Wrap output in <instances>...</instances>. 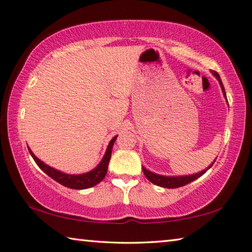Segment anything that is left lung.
I'll use <instances>...</instances> for the list:
<instances>
[{"label": "left lung", "instance_id": "obj_1", "mask_svg": "<svg viewBox=\"0 0 252 252\" xmlns=\"http://www.w3.org/2000/svg\"><path fill=\"white\" fill-rule=\"evenodd\" d=\"M213 75L216 76L217 79L219 80L220 85H221V89H222V92L225 96V99H227V95H225V91H224V88H223V84H222V81L220 79V75L217 73L216 71H212ZM215 163V162H212V164ZM212 164L209 167L208 169H210L212 167ZM207 169V170H208ZM143 170V173L144 176L147 177V179L150 182H152L153 185H157L159 187H163V188H168V189H173V188H179V187H183L188 185V183L194 181L195 179H198L207 172V170H203V171L199 172L197 174H192V176H185V177H163V176H159V174H156L151 171H149L146 168L142 167Z\"/></svg>", "mask_w": 252, "mask_h": 252}]
</instances>
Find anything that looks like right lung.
I'll list each match as a JSON object with an SVG mask.
<instances>
[{"label":"right lung","instance_id":"right-lung-1","mask_svg":"<svg viewBox=\"0 0 252 252\" xmlns=\"http://www.w3.org/2000/svg\"><path fill=\"white\" fill-rule=\"evenodd\" d=\"M116 139L117 136H114V138H112V140H111L108 146V149H106V152L103 157V159H102L100 164L97 165L95 169H93L92 171L88 173L76 174V176L60 172L58 170L49 167V165H46L41 160L37 159L30 149L29 151L31 153L34 161H35V163L39 165L42 171H44L49 177L52 178L53 180L59 182L60 185L64 186L66 188H70V189H78V190L88 189V188H91L93 186L97 185V183L101 182L104 179L106 171H108L109 161L111 159V152H112V147H113L114 141H116Z\"/></svg>","mask_w":252,"mask_h":252}]
</instances>
